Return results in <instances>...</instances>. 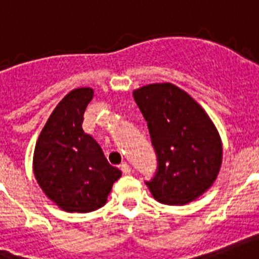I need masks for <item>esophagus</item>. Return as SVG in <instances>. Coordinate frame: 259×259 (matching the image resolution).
<instances>
[{
    "label": "esophagus",
    "mask_w": 259,
    "mask_h": 259,
    "mask_svg": "<svg viewBox=\"0 0 259 259\" xmlns=\"http://www.w3.org/2000/svg\"><path fill=\"white\" fill-rule=\"evenodd\" d=\"M121 170H122V173H123V174H129L130 171H132V169H130L129 163H126V162L121 163Z\"/></svg>",
    "instance_id": "obj_1"
}]
</instances>
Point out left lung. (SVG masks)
<instances>
[{
	"label": "left lung",
	"instance_id": "8db88e82",
	"mask_svg": "<svg viewBox=\"0 0 259 259\" xmlns=\"http://www.w3.org/2000/svg\"><path fill=\"white\" fill-rule=\"evenodd\" d=\"M146 119L157 171L146 181L158 202L186 205L213 185L222 163V142L206 111L178 86L151 83L133 92Z\"/></svg>",
	"mask_w": 259,
	"mask_h": 259
}]
</instances>
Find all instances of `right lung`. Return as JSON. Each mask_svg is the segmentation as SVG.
Returning a JSON list of instances; mask_svg holds the SVG:
<instances>
[{"mask_svg":"<svg viewBox=\"0 0 259 259\" xmlns=\"http://www.w3.org/2000/svg\"><path fill=\"white\" fill-rule=\"evenodd\" d=\"M93 89L78 88L61 100L39 134L33 157L35 180L48 198L69 213H89L106 203L121 170L111 166L82 129Z\"/></svg>","mask_w":259,"mask_h":259,"instance_id":"obj_1","label":"right lung"}]
</instances>
